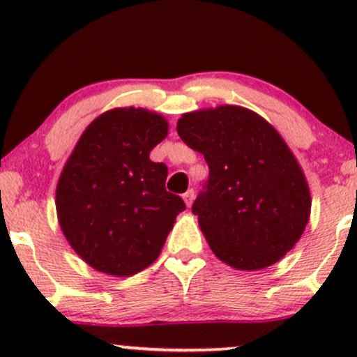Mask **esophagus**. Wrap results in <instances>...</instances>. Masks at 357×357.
Wrapping results in <instances>:
<instances>
[{
  "instance_id": "34e87169",
  "label": "esophagus",
  "mask_w": 357,
  "mask_h": 357,
  "mask_svg": "<svg viewBox=\"0 0 357 357\" xmlns=\"http://www.w3.org/2000/svg\"><path fill=\"white\" fill-rule=\"evenodd\" d=\"M195 190H188L186 192H184L183 195V199H184V203H186V206L190 208L191 204H192V202H195Z\"/></svg>"
}]
</instances>
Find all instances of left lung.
<instances>
[{
    "mask_svg": "<svg viewBox=\"0 0 357 357\" xmlns=\"http://www.w3.org/2000/svg\"><path fill=\"white\" fill-rule=\"evenodd\" d=\"M176 130L210 167L191 211L211 252L245 272L282 260L305 230L312 198L275 127L253 110L225 104L183 114Z\"/></svg>",
    "mask_w": 357,
    "mask_h": 357,
    "instance_id": "left-lung-1",
    "label": "left lung"
}]
</instances>
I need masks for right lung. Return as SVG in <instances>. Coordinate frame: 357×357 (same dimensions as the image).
<instances>
[{"instance_id": "add662e5", "label": "right lung", "mask_w": 357, "mask_h": 357, "mask_svg": "<svg viewBox=\"0 0 357 357\" xmlns=\"http://www.w3.org/2000/svg\"><path fill=\"white\" fill-rule=\"evenodd\" d=\"M167 130L154 110L110 109L90 122L61 169L55 195L61 233L97 272L130 277L149 267L186 210L166 191V165L149 159Z\"/></svg>"}]
</instances>
